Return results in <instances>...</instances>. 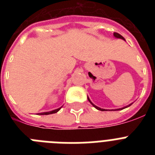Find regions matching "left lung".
Listing matches in <instances>:
<instances>
[{"label":"left lung","instance_id":"obj_1","mask_svg":"<svg viewBox=\"0 0 155 155\" xmlns=\"http://www.w3.org/2000/svg\"><path fill=\"white\" fill-rule=\"evenodd\" d=\"M113 35H114V36L116 37V38H117V39H124V40H125V39H124V37L122 36L121 35H120V34L119 33H117V32H114V34H113ZM87 100H88V102H90V103L91 104V105H93V106H94V108H95V109H98V110H100V111H107V110H105V109H101V108H99V107H98V106H96V105H94V104L92 103V102H91V100H90V98H88V96H87ZM133 103H131V104H130V105H127V106H125V107H123V108H120V109H112V110L111 111H116V110H122V109H126V108H127V107H129V106H130L131 105H132Z\"/></svg>","mask_w":155,"mask_h":155}]
</instances>
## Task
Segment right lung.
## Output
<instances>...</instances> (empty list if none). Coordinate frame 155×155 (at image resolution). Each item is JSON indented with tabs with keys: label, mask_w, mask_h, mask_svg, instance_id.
Returning a JSON list of instances; mask_svg holds the SVG:
<instances>
[{
	"label": "right lung",
	"mask_w": 155,
	"mask_h": 155,
	"mask_svg": "<svg viewBox=\"0 0 155 155\" xmlns=\"http://www.w3.org/2000/svg\"><path fill=\"white\" fill-rule=\"evenodd\" d=\"M62 108V106H61V108H58V109H54V110H52V111H50V112H45V113H38L39 115H50V114H53V113H57L60 109Z\"/></svg>",
	"instance_id": "obj_1"
}]
</instances>
